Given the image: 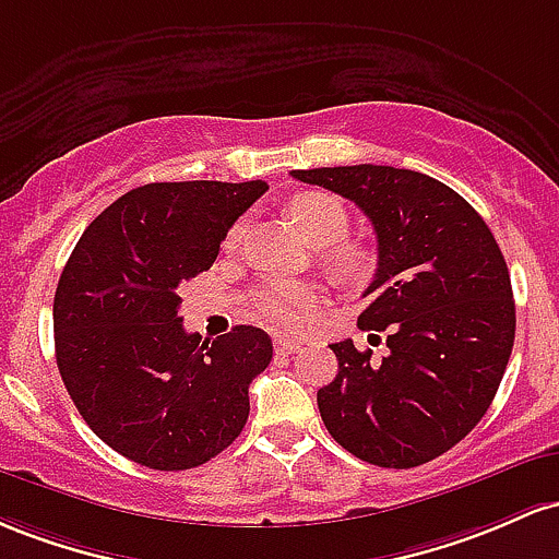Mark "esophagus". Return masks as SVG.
Wrapping results in <instances>:
<instances>
[{
	"mask_svg": "<svg viewBox=\"0 0 559 559\" xmlns=\"http://www.w3.org/2000/svg\"><path fill=\"white\" fill-rule=\"evenodd\" d=\"M274 348H277V354H298V350L304 348V343L287 341V337H277V341H274Z\"/></svg>",
	"mask_w": 559,
	"mask_h": 559,
	"instance_id": "esophagus-1",
	"label": "esophagus"
}]
</instances>
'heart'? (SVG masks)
I'll return each mask as SVG.
<instances>
[{"label": "heart", "instance_id": "obj_1", "mask_svg": "<svg viewBox=\"0 0 559 559\" xmlns=\"http://www.w3.org/2000/svg\"><path fill=\"white\" fill-rule=\"evenodd\" d=\"M293 222L304 229L309 240L319 242V246H330V242L343 240L348 231V209L343 205L341 198L328 195V192H304L296 195L287 205ZM246 235V224L237 222L224 237V248L235 250L242 242ZM341 272H356L361 266V255L354 248H337L332 255ZM317 290L306 282L296 280H272L263 282L253 290V306L255 311L266 319L272 328L277 330H300L309 317L317 309Z\"/></svg>", "mask_w": 559, "mask_h": 559}]
</instances>
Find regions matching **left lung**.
I'll list each match as a JSON object with an SVG mask.
<instances>
[{
	"mask_svg": "<svg viewBox=\"0 0 559 559\" xmlns=\"http://www.w3.org/2000/svg\"><path fill=\"white\" fill-rule=\"evenodd\" d=\"M293 177L354 200L378 235L359 330L388 332V354L332 343L324 428L369 465H425L480 423L504 378L515 343L504 255L480 213L428 174L361 163Z\"/></svg>",
	"mask_w": 559,
	"mask_h": 559,
	"instance_id": "obj_1",
	"label": "left lung"
}]
</instances>
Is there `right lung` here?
<instances>
[{"label":"right lung","mask_w":559,"mask_h":559,"mask_svg":"<svg viewBox=\"0 0 559 559\" xmlns=\"http://www.w3.org/2000/svg\"><path fill=\"white\" fill-rule=\"evenodd\" d=\"M266 181H155L86 227L55 290V356L86 425L136 465L190 469L240 436L272 337L240 324L200 341L181 285L209 272Z\"/></svg>","instance_id":"obj_1"}]
</instances>
